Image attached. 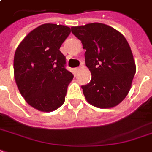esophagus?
<instances>
[{"label": "esophagus", "instance_id": "34e87169", "mask_svg": "<svg viewBox=\"0 0 152 152\" xmlns=\"http://www.w3.org/2000/svg\"><path fill=\"white\" fill-rule=\"evenodd\" d=\"M81 69H82V66L77 67V68H76V69H75V71H76V72H79L81 70Z\"/></svg>", "mask_w": 152, "mask_h": 152}]
</instances>
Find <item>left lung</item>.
Segmentation results:
<instances>
[{"label": "left lung", "mask_w": 152, "mask_h": 152, "mask_svg": "<svg viewBox=\"0 0 152 152\" xmlns=\"http://www.w3.org/2000/svg\"><path fill=\"white\" fill-rule=\"evenodd\" d=\"M71 32L82 42L91 73V82L82 86L87 102L99 108L117 106L127 95L136 70L126 39L112 27L97 22L71 27Z\"/></svg>", "instance_id": "1"}]
</instances>
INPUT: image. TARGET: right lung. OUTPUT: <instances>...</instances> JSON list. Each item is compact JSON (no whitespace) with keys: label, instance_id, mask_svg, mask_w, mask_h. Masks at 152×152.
<instances>
[{"label":"right lung","instance_id":"right-lung-1","mask_svg":"<svg viewBox=\"0 0 152 152\" xmlns=\"http://www.w3.org/2000/svg\"><path fill=\"white\" fill-rule=\"evenodd\" d=\"M69 34L67 26L43 24L32 30L16 50V83L25 100L37 110L53 111L65 102L74 75L66 68L60 47Z\"/></svg>","mask_w":152,"mask_h":152}]
</instances>
